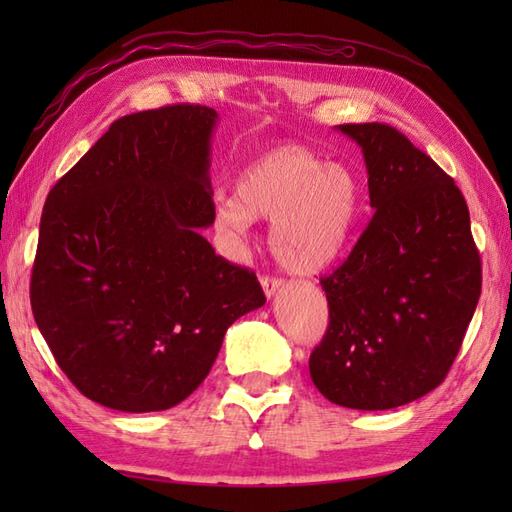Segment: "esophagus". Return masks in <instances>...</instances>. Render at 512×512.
Here are the masks:
<instances>
[{
	"instance_id": "obj_1",
	"label": "esophagus",
	"mask_w": 512,
	"mask_h": 512,
	"mask_svg": "<svg viewBox=\"0 0 512 512\" xmlns=\"http://www.w3.org/2000/svg\"><path fill=\"white\" fill-rule=\"evenodd\" d=\"M281 286H284V279H279V277H262V288H264V295L268 299L275 297L277 292L281 290Z\"/></svg>"
}]
</instances>
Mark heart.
Instances as JSON below:
<instances>
[{"label": "heart", "mask_w": 512, "mask_h": 512, "mask_svg": "<svg viewBox=\"0 0 512 512\" xmlns=\"http://www.w3.org/2000/svg\"><path fill=\"white\" fill-rule=\"evenodd\" d=\"M361 202L354 173L341 162H321L299 145H281L239 173L235 200L215 204V226L246 244L253 220L273 224V253L295 275L334 264L347 246Z\"/></svg>", "instance_id": "obj_1"}]
</instances>
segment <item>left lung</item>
<instances>
[{
	"instance_id": "obj_1",
	"label": "left lung",
	"mask_w": 512,
	"mask_h": 512,
	"mask_svg": "<svg viewBox=\"0 0 512 512\" xmlns=\"http://www.w3.org/2000/svg\"><path fill=\"white\" fill-rule=\"evenodd\" d=\"M334 129L363 151L374 217L321 279L330 325L310 376L334 405L394 409L451 369L482 292L480 253L462 191L398 129Z\"/></svg>"
}]
</instances>
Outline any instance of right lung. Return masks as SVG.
I'll list each match as a JSON object with an SVG mask.
<instances>
[{
  "instance_id": "obj_1",
  "label": "right lung",
  "mask_w": 512,
  "mask_h": 512,
  "mask_svg": "<svg viewBox=\"0 0 512 512\" xmlns=\"http://www.w3.org/2000/svg\"><path fill=\"white\" fill-rule=\"evenodd\" d=\"M215 125L202 105L118 118L48 193L32 314L63 374L103 407H176L226 330L266 303L200 233L215 222Z\"/></svg>"
}]
</instances>
